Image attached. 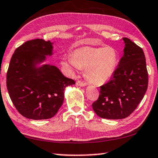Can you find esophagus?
<instances>
[{"instance_id":"34e87169","label":"esophagus","mask_w":158,"mask_h":158,"mask_svg":"<svg viewBox=\"0 0 158 158\" xmlns=\"http://www.w3.org/2000/svg\"><path fill=\"white\" fill-rule=\"evenodd\" d=\"M77 85L79 86H81V87H84L86 86V84L85 82L84 81H77Z\"/></svg>"}]
</instances>
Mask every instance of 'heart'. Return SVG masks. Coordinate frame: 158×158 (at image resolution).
Instances as JSON below:
<instances>
[{
	"label": "heart",
	"mask_w": 158,
	"mask_h": 158,
	"mask_svg": "<svg viewBox=\"0 0 158 158\" xmlns=\"http://www.w3.org/2000/svg\"><path fill=\"white\" fill-rule=\"evenodd\" d=\"M119 54L113 47L85 46L75 49L72 56H66L62 64L71 73L86 69V76L96 85L104 84L116 71Z\"/></svg>",
	"instance_id": "obj_1"
}]
</instances>
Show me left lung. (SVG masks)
<instances>
[{
	"label": "left lung",
	"mask_w": 158,
	"mask_h": 158,
	"mask_svg": "<svg viewBox=\"0 0 158 158\" xmlns=\"http://www.w3.org/2000/svg\"><path fill=\"white\" fill-rule=\"evenodd\" d=\"M122 56L110 81L100 87L97 101L92 103L96 115L106 119H122L133 113L144 97L148 74L143 49L123 37Z\"/></svg>",
	"instance_id": "1"
}]
</instances>
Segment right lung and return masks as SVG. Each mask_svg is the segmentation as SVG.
I'll return each instance as SVG.
<instances>
[{
    "label": "right lung",
    "mask_w": 158,
    "mask_h": 158,
    "mask_svg": "<svg viewBox=\"0 0 158 158\" xmlns=\"http://www.w3.org/2000/svg\"><path fill=\"white\" fill-rule=\"evenodd\" d=\"M53 42L35 39L15 49L7 72V89L20 114L32 120L52 118L62 106L64 89L75 84L54 65L42 64L52 55Z\"/></svg>",
    "instance_id": "1"
}]
</instances>
